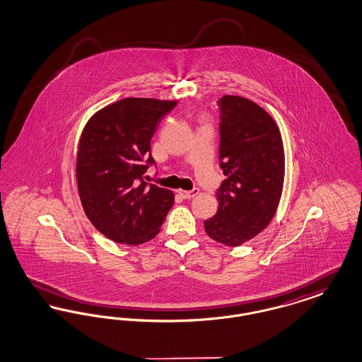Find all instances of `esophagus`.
Listing matches in <instances>:
<instances>
[{"label":"esophagus","instance_id":"obj_1","mask_svg":"<svg viewBox=\"0 0 362 362\" xmlns=\"http://www.w3.org/2000/svg\"><path fill=\"white\" fill-rule=\"evenodd\" d=\"M198 192H199V189H189V191H186V189H179V191H177V194H179L182 198H185V199H191V198H194L195 195H198Z\"/></svg>","mask_w":362,"mask_h":362}]
</instances>
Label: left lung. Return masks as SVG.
<instances>
[{"mask_svg":"<svg viewBox=\"0 0 362 362\" xmlns=\"http://www.w3.org/2000/svg\"><path fill=\"white\" fill-rule=\"evenodd\" d=\"M220 110V167L228 177L217 189L216 216L205 221L213 240L241 245L276 214L285 176V155L274 119L258 104L225 95Z\"/></svg>","mask_w":362,"mask_h":362,"instance_id":"1","label":"left lung"}]
</instances>
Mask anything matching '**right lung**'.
Masks as SVG:
<instances>
[{"label": "right lung", "mask_w": 362, "mask_h": 362, "mask_svg": "<svg viewBox=\"0 0 362 362\" xmlns=\"http://www.w3.org/2000/svg\"><path fill=\"white\" fill-rule=\"evenodd\" d=\"M176 102L127 98L89 122L78 145L77 186L86 217L105 238L141 244L160 232L173 205L171 189L148 185L151 139Z\"/></svg>", "instance_id": "add662e5"}]
</instances>
